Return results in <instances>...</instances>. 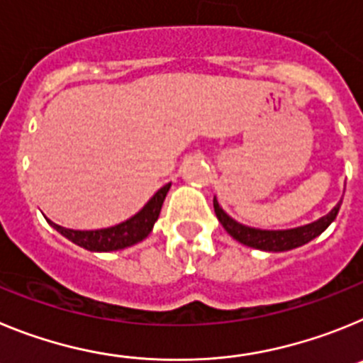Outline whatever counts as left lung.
<instances>
[{
  "instance_id": "1",
  "label": "left lung",
  "mask_w": 363,
  "mask_h": 363,
  "mask_svg": "<svg viewBox=\"0 0 363 363\" xmlns=\"http://www.w3.org/2000/svg\"><path fill=\"white\" fill-rule=\"evenodd\" d=\"M213 203L218 221H220L221 225H223V229H225L236 242L243 243V245L247 247H252V249H259V251L284 252L291 251V249H296V247L306 245L311 240L320 236V234L335 221L336 214H338L340 211V205H342V200H340L325 216L318 218L316 221H311L307 225L294 227V229L281 230H269L258 229V227L243 225V223H240V221H236L234 218H230L225 211L221 209V205L218 203L216 196H214Z\"/></svg>"
}]
</instances>
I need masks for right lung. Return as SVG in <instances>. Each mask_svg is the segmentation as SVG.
<instances>
[{
	"instance_id": "add662e5",
	"label": "right lung",
	"mask_w": 363,
	"mask_h": 363,
	"mask_svg": "<svg viewBox=\"0 0 363 363\" xmlns=\"http://www.w3.org/2000/svg\"><path fill=\"white\" fill-rule=\"evenodd\" d=\"M171 189V184L163 185L142 209L138 211L134 216L129 220L121 221L114 227H107V229H96V230H74L65 229V227L57 225L54 221L47 220L57 233L65 236L69 242L76 243V245L83 247L86 251L92 252H111L120 251L125 247L136 245V243L143 242L152 230L154 223L158 220L162 205L165 201L167 192Z\"/></svg>"
}]
</instances>
